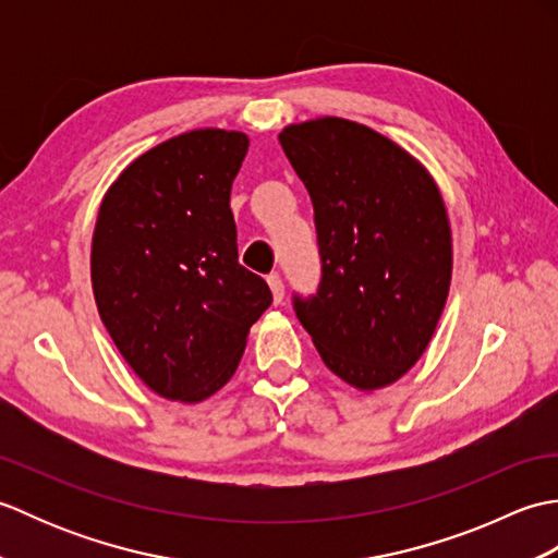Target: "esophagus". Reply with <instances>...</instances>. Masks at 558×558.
<instances>
[{"instance_id":"esophagus-1","label":"esophagus","mask_w":558,"mask_h":558,"mask_svg":"<svg viewBox=\"0 0 558 558\" xmlns=\"http://www.w3.org/2000/svg\"><path fill=\"white\" fill-rule=\"evenodd\" d=\"M268 286H270V292H272V302L280 304L282 298H286V286H282V278L278 276V272H270Z\"/></svg>"}]
</instances>
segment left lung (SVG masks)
Wrapping results in <instances>:
<instances>
[{"label":"left lung","mask_w":558,"mask_h":558,"mask_svg":"<svg viewBox=\"0 0 558 558\" xmlns=\"http://www.w3.org/2000/svg\"><path fill=\"white\" fill-rule=\"evenodd\" d=\"M314 206L322 278L292 292L324 364L357 388L393 384L429 345L450 286V228L432 177L393 141L324 117L280 132Z\"/></svg>","instance_id":"8db88e82"}]
</instances>
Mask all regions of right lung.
<instances>
[{
  "label": "right lung",
  "mask_w": 558,
  "mask_h": 558,
  "mask_svg": "<svg viewBox=\"0 0 558 558\" xmlns=\"http://www.w3.org/2000/svg\"><path fill=\"white\" fill-rule=\"evenodd\" d=\"M248 138L196 129L136 158L105 196L93 292L141 381L196 402L230 381L272 294L236 254L230 192Z\"/></svg>",
  "instance_id": "right-lung-1"
}]
</instances>
